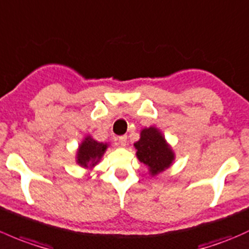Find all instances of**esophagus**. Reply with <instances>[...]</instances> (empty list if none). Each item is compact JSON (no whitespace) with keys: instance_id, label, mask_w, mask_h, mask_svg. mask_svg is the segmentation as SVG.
<instances>
[{"instance_id":"1","label":"esophagus","mask_w":249,"mask_h":249,"mask_svg":"<svg viewBox=\"0 0 249 249\" xmlns=\"http://www.w3.org/2000/svg\"><path fill=\"white\" fill-rule=\"evenodd\" d=\"M119 144L122 146H126L127 145V137L126 136H120L119 137Z\"/></svg>"}]
</instances>
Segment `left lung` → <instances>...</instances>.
I'll use <instances>...</instances> for the list:
<instances>
[{"label":"left lung","instance_id":"obj_1","mask_svg":"<svg viewBox=\"0 0 249 249\" xmlns=\"http://www.w3.org/2000/svg\"><path fill=\"white\" fill-rule=\"evenodd\" d=\"M133 146L136 149V156L140 162L148 167L151 177H156L168 169L175 160L172 145L156 126L143 127L140 140L133 143Z\"/></svg>","mask_w":249,"mask_h":249}]
</instances>
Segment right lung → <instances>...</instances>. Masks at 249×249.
I'll return each mask as SVG.
<instances>
[{"label": "right lung", "instance_id": "add662e5", "mask_svg": "<svg viewBox=\"0 0 249 249\" xmlns=\"http://www.w3.org/2000/svg\"><path fill=\"white\" fill-rule=\"evenodd\" d=\"M108 146L109 143L98 142L91 135H86L78 144L75 161L82 168L91 171L101 161Z\"/></svg>", "mask_w": 249, "mask_h": 249}]
</instances>
